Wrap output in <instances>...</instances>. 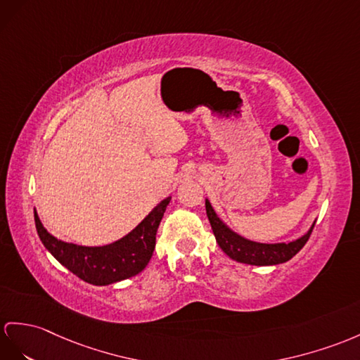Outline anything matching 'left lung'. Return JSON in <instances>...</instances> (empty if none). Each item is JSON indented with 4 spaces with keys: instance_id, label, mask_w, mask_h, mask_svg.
<instances>
[{
    "instance_id": "8db88e82",
    "label": "left lung",
    "mask_w": 360,
    "mask_h": 360,
    "mask_svg": "<svg viewBox=\"0 0 360 360\" xmlns=\"http://www.w3.org/2000/svg\"><path fill=\"white\" fill-rule=\"evenodd\" d=\"M206 214L210 226H212L218 246L221 248L226 255L235 261L252 266H275L292 259L296 253L305 246V243L309 241L314 223H316L314 221L310 227V231L295 241L266 244L250 241L229 229V227L220 220V217L215 214V210L210 206L209 200H206Z\"/></svg>"
}]
</instances>
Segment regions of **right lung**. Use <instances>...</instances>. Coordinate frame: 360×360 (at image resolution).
I'll return each instance as SVG.
<instances>
[{"label":"right lung","mask_w":360,"mask_h":360,"mask_svg":"<svg viewBox=\"0 0 360 360\" xmlns=\"http://www.w3.org/2000/svg\"><path fill=\"white\" fill-rule=\"evenodd\" d=\"M169 201L171 197L162 200L128 235L107 246L89 248L60 241L47 232L37 212L34 224L44 246L65 269L89 284L108 285L134 276L148 266L155 248L157 229Z\"/></svg>","instance_id":"add662e5"}]
</instances>
